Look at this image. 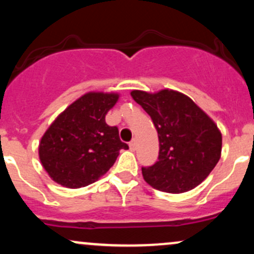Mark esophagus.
Returning a JSON list of instances; mask_svg holds the SVG:
<instances>
[{"label": "esophagus", "instance_id": "esophagus-1", "mask_svg": "<svg viewBox=\"0 0 254 254\" xmlns=\"http://www.w3.org/2000/svg\"><path fill=\"white\" fill-rule=\"evenodd\" d=\"M129 147H130V149L132 150V151L136 150V148H137V141H136V139H132V141L130 142Z\"/></svg>", "mask_w": 254, "mask_h": 254}]
</instances>
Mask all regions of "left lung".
Listing matches in <instances>:
<instances>
[{"mask_svg": "<svg viewBox=\"0 0 254 254\" xmlns=\"http://www.w3.org/2000/svg\"><path fill=\"white\" fill-rule=\"evenodd\" d=\"M131 97L150 116L159 136L157 161L142 167L145 182L168 193H183L199 185L221 157L222 135L217 125L177 90H132Z\"/></svg>", "mask_w": 254, "mask_h": 254, "instance_id": "left-lung-1", "label": "left lung"}]
</instances>
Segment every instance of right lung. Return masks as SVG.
<instances>
[{
    "label": "right lung",
    "instance_id": "obj_1",
    "mask_svg": "<svg viewBox=\"0 0 254 254\" xmlns=\"http://www.w3.org/2000/svg\"><path fill=\"white\" fill-rule=\"evenodd\" d=\"M117 93L89 92L55 119L39 143V159L54 182L78 189L97 182L112 167L121 149L117 127L105 116L118 101Z\"/></svg>",
    "mask_w": 254,
    "mask_h": 254
}]
</instances>
